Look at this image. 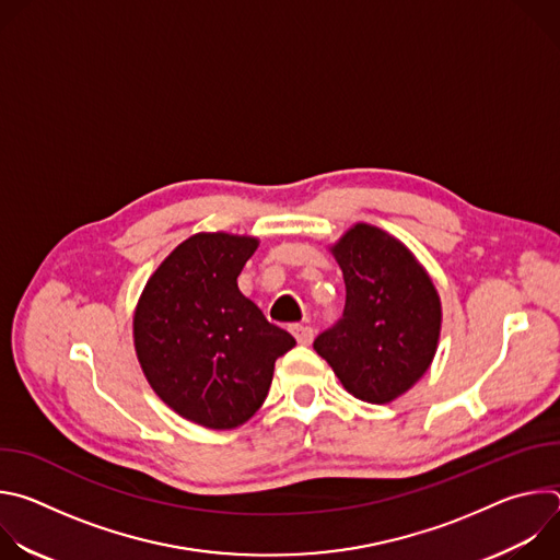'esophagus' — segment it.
Wrapping results in <instances>:
<instances>
[{
	"label": "esophagus",
	"instance_id": "esophagus-1",
	"mask_svg": "<svg viewBox=\"0 0 560 560\" xmlns=\"http://www.w3.org/2000/svg\"><path fill=\"white\" fill-rule=\"evenodd\" d=\"M292 335L301 346H310L314 339V330L310 326H292Z\"/></svg>",
	"mask_w": 560,
	"mask_h": 560
}]
</instances>
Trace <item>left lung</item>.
<instances>
[{"mask_svg":"<svg viewBox=\"0 0 560 560\" xmlns=\"http://www.w3.org/2000/svg\"><path fill=\"white\" fill-rule=\"evenodd\" d=\"M330 253L343 272L346 310L314 350L352 396L389 404L434 361L443 324L439 290L415 253L372 223L348 228Z\"/></svg>","mask_w":560,"mask_h":560,"instance_id":"1","label":"left lung"}]
</instances>
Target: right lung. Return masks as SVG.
I'll use <instances>...</instances> for the list:
<instances>
[{"instance_id": "1", "label": "right lung", "mask_w": 560, "mask_h": 560, "mask_svg": "<svg viewBox=\"0 0 560 560\" xmlns=\"http://www.w3.org/2000/svg\"><path fill=\"white\" fill-rule=\"evenodd\" d=\"M259 238L197 232L150 275L132 314V341L154 394L182 419L234 430L264 406L290 332L268 324L236 277Z\"/></svg>"}]
</instances>
